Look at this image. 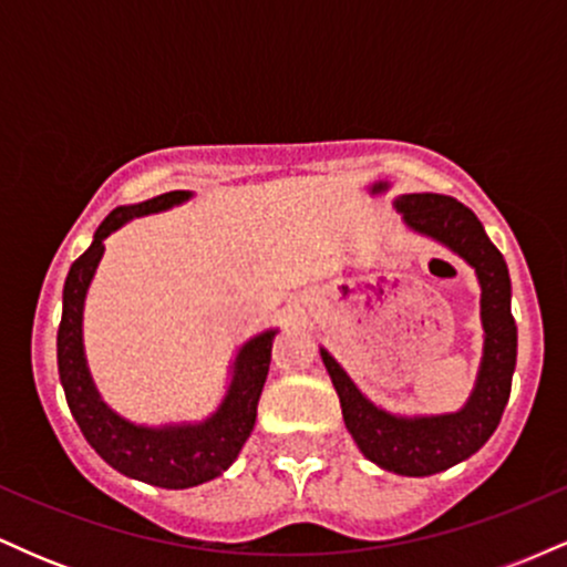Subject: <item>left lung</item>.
<instances>
[{"mask_svg": "<svg viewBox=\"0 0 567 567\" xmlns=\"http://www.w3.org/2000/svg\"><path fill=\"white\" fill-rule=\"evenodd\" d=\"M392 205L410 231L451 250L477 277L483 357L472 392L464 405L451 413H392L362 394L324 347H320V357L341 400L343 424L362 455L402 477H429L477 453L504 415L517 365L512 279L504 256L491 243L480 218L458 199L424 192L400 194Z\"/></svg>", "mask_w": 567, "mask_h": 567, "instance_id": "obj_1", "label": "left lung"}]
</instances>
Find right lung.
I'll use <instances>...</instances> for the list:
<instances>
[{"mask_svg": "<svg viewBox=\"0 0 567 567\" xmlns=\"http://www.w3.org/2000/svg\"><path fill=\"white\" fill-rule=\"evenodd\" d=\"M194 192H167L135 205H122L106 216L93 234L87 250L71 264L63 285V315L58 328V373L66 402L84 440L93 451L130 480L146 485L184 491L210 483L237 461L239 451L256 426L271 362V341L279 328H266L250 336L234 351L218 408L199 421H167V424H138L120 415L97 392L84 354V301L101 264L106 239L133 218L154 216L186 205Z\"/></svg>", "mask_w": 567, "mask_h": 567, "instance_id": "obj_1", "label": "right lung"}]
</instances>
